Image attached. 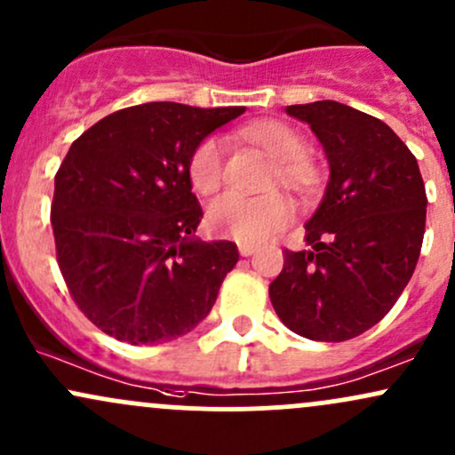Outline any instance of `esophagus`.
Instances as JSON below:
<instances>
[{
    "label": "esophagus",
    "mask_w": 455,
    "mask_h": 455,
    "mask_svg": "<svg viewBox=\"0 0 455 455\" xmlns=\"http://www.w3.org/2000/svg\"><path fill=\"white\" fill-rule=\"evenodd\" d=\"M254 252H257V246H252V243H239V254L242 257H252Z\"/></svg>",
    "instance_id": "esophagus-1"
}]
</instances>
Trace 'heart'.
Masks as SVG:
<instances>
[{
	"label": "heart",
	"mask_w": 455,
	"mask_h": 455,
	"mask_svg": "<svg viewBox=\"0 0 455 455\" xmlns=\"http://www.w3.org/2000/svg\"><path fill=\"white\" fill-rule=\"evenodd\" d=\"M248 142L257 144L269 157L281 162V179L298 192L311 194L317 174L304 159L307 140L291 124L281 121H257L242 129ZM188 179L194 192L213 194L224 179V151L218 138H203L188 159ZM296 204L284 194L243 196L227 192L207 207V227L220 237L242 243H261L293 222Z\"/></svg>",
	"instance_id": "obj_1"
}]
</instances>
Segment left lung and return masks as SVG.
Wrapping results in <instances>:
<instances>
[{"label":"left lung","instance_id":"left-lung-1","mask_svg":"<svg viewBox=\"0 0 455 455\" xmlns=\"http://www.w3.org/2000/svg\"><path fill=\"white\" fill-rule=\"evenodd\" d=\"M311 124L331 164L307 222L311 251H284L269 284L274 311L311 341H347L391 311L411 281L426 233V186L411 148L380 118L337 101L287 106Z\"/></svg>","mask_w":455,"mask_h":455}]
</instances>
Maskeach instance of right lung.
<instances>
[{"label":"right lung","instance_id":"obj_1","mask_svg":"<svg viewBox=\"0 0 455 455\" xmlns=\"http://www.w3.org/2000/svg\"><path fill=\"white\" fill-rule=\"evenodd\" d=\"M243 112L142 103L101 118L71 144L56 172L52 227L68 293L99 331L153 346L209 315L239 252L233 242L192 235L203 209L188 159Z\"/></svg>","mask_w":455,"mask_h":455}]
</instances>
